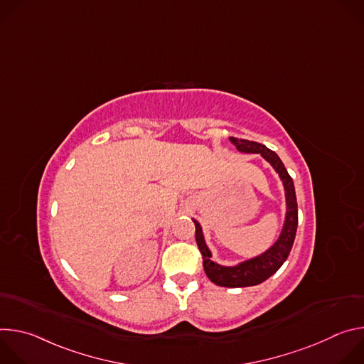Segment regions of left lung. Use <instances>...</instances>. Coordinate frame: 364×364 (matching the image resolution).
I'll list each match as a JSON object with an SVG mask.
<instances>
[{
	"mask_svg": "<svg viewBox=\"0 0 364 364\" xmlns=\"http://www.w3.org/2000/svg\"><path fill=\"white\" fill-rule=\"evenodd\" d=\"M229 139L237 148V151L245 154H261L262 157L274 167V170L278 173L284 184L285 201H287L285 222L277 242L264 253L255 256L252 259H247V261H243L235 267H223L212 261V252L205 245L203 229L200 223L196 219H193L196 226V242L203 255V268L207 278L219 287L243 288V287H253L267 281L287 261L296 235L298 205H296L294 181L288 174L284 163L274 151L255 141H247V139H240L233 136H230Z\"/></svg>",
	"mask_w": 364,
	"mask_h": 364,
	"instance_id": "1",
	"label": "left lung"
}]
</instances>
